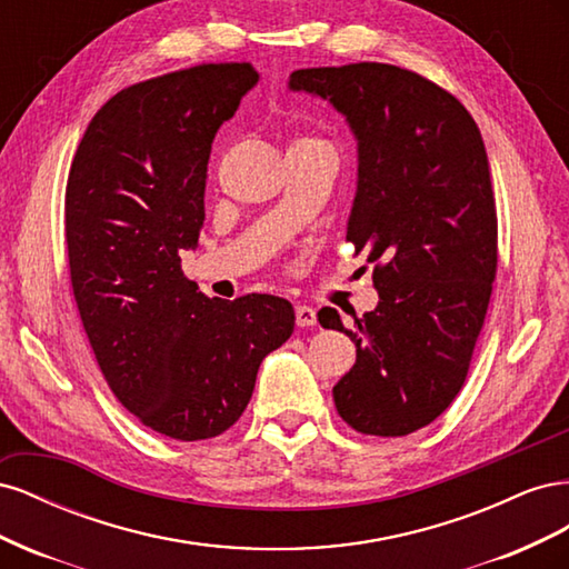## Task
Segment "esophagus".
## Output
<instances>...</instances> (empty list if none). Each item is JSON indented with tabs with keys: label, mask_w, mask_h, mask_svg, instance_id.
Listing matches in <instances>:
<instances>
[{
	"label": "esophagus",
	"mask_w": 569,
	"mask_h": 569,
	"mask_svg": "<svg viewBox=\"0 0 569 569\" xmlns=\"http://www.w3.org/2000/svg\"><path fill=\"white\" fill-rule=\"evenodd\" d=\"M318 322L316 308L311 306H297V325L299 327H313Z\"/></svg>",
	"instance_id": "obj_1"
}]
</instances>
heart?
Segmentation results:
<instances>
[{"label":"heart","instance_id":"obj_1","mask_svg":"<svg viewBox=\"0 0 569 569\" xmlns=\"http://www.w3.org/2000/svg\"><path fill=\"white\" fill-rule=\"evenodd\" d=\"M308 140H313V137H299L297 142H308ZM297 142H295V144H297Z\"/></svg>","mask_w":569,"mask_h":569}]
</instances>
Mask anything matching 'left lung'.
I'll return each instance as SVG.
<instances>
[{
    "label": "left lung",
    "instance_id": "8db88e82",
    "mask_svg": "<svg viewBox=\"0 0 569 569\" xmlns=\"http://www.w3.org/2000/svg\"><path fill=\"white\" fill-rule=\"evenodd\" d=\"M289 88L330 101L358 140L347 239L375 263L380 303L356 332L335 308L318 316L356 341L337 412L360 435L406 437L453 403L487 318L498 220L485 142L451 92L399 66L301 68Z\"/></svg>",
    "mask_w": 569,
    "mask_h": 569
}]
</instances>
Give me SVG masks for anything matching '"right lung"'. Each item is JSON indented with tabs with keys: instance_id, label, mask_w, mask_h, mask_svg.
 <instances>
[{
	"instance_id": "1",
	"label": "right lung",
	"mask_w": 569,
	"mask_h": 569,
	"mask_svg": "<svg viewBox=\"0 0 569 569\" xmlns=\"http://www.w3.org/2000/svg\"><path fill=\"white\" fill-rule=\"evenodd\" d=\"M256 82L242 61L130 84L90 120L68 170L66 247L82 327L116 399L170 439L230 429L261 360L295 332L287 299H209L180 268L203 228L213 137Z\"/></svg>"
}]
</instances>
